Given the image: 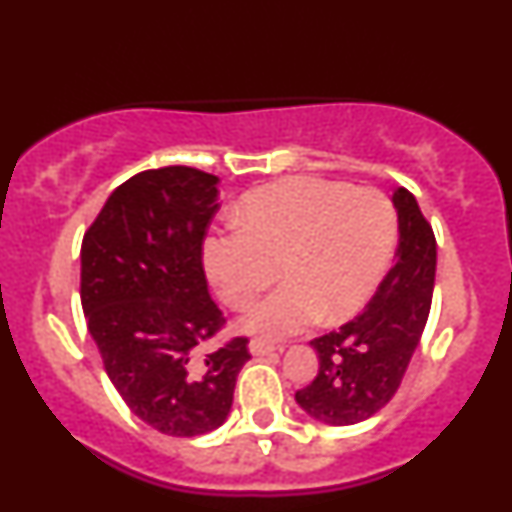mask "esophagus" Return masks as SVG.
Returning <instances> with one entry per match:
<instances>
[{"label":"esophagus","instance_id":"obj_1","mask_svg":"<svg viewBox=\"0 0 512 512\" xmlns=\"http://www.w3.org/2000/svg\"><path fill=\"white\" fill-rule=\"evenodd\" d=\"M248 349L253 356H268V353H273L277 347L273 345V342H268L264 338H253L248 342Z\"/></svg>","mask_w":512,"mask_h":512}]
</instances>
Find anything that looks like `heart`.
<instances>
[{"instance_id": "heart-1", "label": "heart", "mask_w": 512, "mask_h": 512, "mask_svg": "<svg viewBox=\"0 0 512 512\" xmlns=\"http://www.w3.org/2000/svg\"><path fill=\"white\" fill-rule=\"evenodd\" d=\"M396 235L394 203L380 190L291 176L250 192L237 228L206 239L203 264L230 309L248 306L280 271L284 284L259 300L241 327L288 338L362 309L387 273Z\"/></svg>"}]
</instances>
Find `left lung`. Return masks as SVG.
Returning <instances> with one entry per match:
<instances>
[{"label": "left lung", "mask_w": 512, "mask_h": 512, "mask_svg": "<svg viewBox=\"0 0 512 512\" xmlns=\"http://www.w3.org/2000/svg\"><path fill=\"white\" fill-rule=\"evenodd\" d=\"M398 212L396 264L365 311L311 340L320 369L295 401L315 421L353 425L392 401L423 336L432 306L436 239L412 192L392 194Z\"/></svg>", "instance_id": "8db88e82"}]
</instances>
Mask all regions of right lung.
<instances>
[{
    "label": "right lung",
    "instance_id": "obj_1",
    "mask_svg": "<svg viewBox=\"0 0 512 512\" xmlns=\"http://www.w3.org/2000/svg\"><path fill=\"white\" fill-rule=\"evenodd\" d=\"M217 183L185 165L138 172L82 239L80 300L102 365L129 410L167 436L217 430L250 358L248 338L197 358L226 324L203 273Z\"/></svg>",
    "mask_w": 512,
    "mask_h": 512
}]
</instances>
